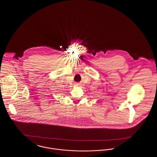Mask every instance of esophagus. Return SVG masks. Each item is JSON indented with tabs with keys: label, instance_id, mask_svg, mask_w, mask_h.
<instances>
[{
	"label": "esophagus",
	"instance_id": "esophagus-1",
	"mask_svg": "<svg viewBox=\"0 0 157 157\" xmlns=\"http://www.w3.org/2000/svg\"><path fill=\"white\" fill-rule=\"evenodd\" d=\"M79 85V83H78V84H77V85Z\"/></svg>",
	"mask_w": 157,
	"mask_h": 157
}]
</instances>
